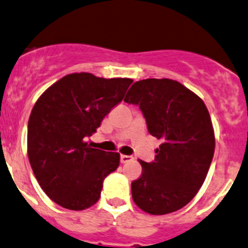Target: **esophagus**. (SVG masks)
<instances>
[{
    "label": "esophagus",
    "instance_id": "1",
    "mask_svg": "<svg viewBox=\"0 0 248 248\" xmlns=\"http://www.w3.org/2000/svg\"><path fill=\"white\" fill-rule=\"evenodd\" d=\"M120 160H121L122 163H127V162H129V161L133 160V156H131V155H121V156H120Z\"/></svg>",
    "mask_w": 248,
    "mask_h": 248
}]
</instances>
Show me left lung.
I'll list each match as a JSON object with an SVG mask.
<instances>
[{"label":"left lung","mask_w":248,"mask_h":248,"mask_svg":"<svg viewBox=\"0 0 248 248\" xmlns=\"http://www.w3.org/2000/svg\"><path fill=\"white\" fill-rule=\"evenodd\" d=\"M124 102L138 105L149 133L162 140L155 160H139L143 173L132 182L133 201L150 215L180 210L203 184L215 154V133L205 103L168 78L134 82Z\"/></svg>","instance_id":"1"}]
</instances>
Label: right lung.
Wrapping results in <instances>:
<instances>
[{"label":"right lung","instance_id":"add662e5","mask_svg":"<svg viewBox=\"0 0 248 248\" xmlns=\"http://www.w3.org/2000/svg\"><path fill=\"white\" fill-rule=\"evenodd\" d=\"M131 78L70 74L36 102L28 124V155L38 184L50 200L81 211L100 198L104 179L116 170L120 154L86 143L124 97Z\"/></svg>","mask_w":248,"mask_h":248}]
</instances>
